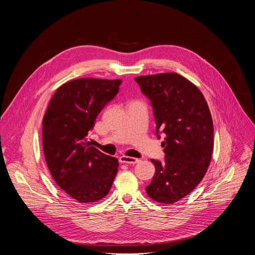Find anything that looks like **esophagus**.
Instances as JSON below:
<instances>
[{"instance_id": "1", "label": "esophagus", "mask_w": 255, "mask_h": 255, "mask_svg": "<svg viewBox=\"0 0 255 255\" xmlns=\"http://www.w3.org/2000/svg\"><path fill=\"white\" fill-rule=\"evenodd\" d=\"M120 162L121 163H126V164H136V163L140 162V159L129 157V156H121L120 157Z\"/></svg>"}]
</instances>
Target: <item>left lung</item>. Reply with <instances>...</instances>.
<instances>
[{"label":"left lung","instance_id":"1","mask_svg":"<svg viewBox=\"0 0 255 255\" xmlns=\"http://www.w3.org/2000/svg\"><path fill=\"white\" fill-rule=\"evenodd\" d=\"M134 79L151 100L156 134L165 135L164 162L151 160L156 170L145 191L157 203H177L200 183L211 162L214 127L208 103L198 88L178 73Z\"/></svg>","mask_w":255,"mask_h":255}]
</instances>
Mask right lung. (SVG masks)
I'll return each instance as SVG.
<instances>
[{
	"label": "right lung",
	"mask_w": 255,
	"mask_h": 255,
	"mask_svg": "<svg viewBox=\"0 0 255 255\" xmlns=\"http://www.w3.org/2000/svg\"><path fill=\"white\" fill-rule=\"evenodd\" d=\"M121 79L77 78L51 97L42 122V144L52 179L78 203H94L110 192L119 161L90 141L103 107L115 98Z\"/></svg>",
	"instance_id": "right-lung-1"
}]
</instances>
